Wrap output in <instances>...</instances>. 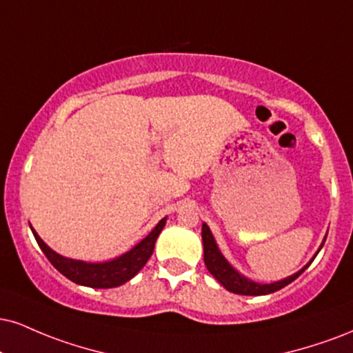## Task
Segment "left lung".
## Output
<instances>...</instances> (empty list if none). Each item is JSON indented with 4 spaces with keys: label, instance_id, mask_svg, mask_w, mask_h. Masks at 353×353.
Wrapping results in <instances>:
<instances>
[{
    "label": "left lung",
    "instance_id": "obj_1",
    "mask_svg": "<svg viewBox=\"0 0 353 353\" xmlns=\"http://www.w3.org/2000/svg\"><path fill=\"white\" fill-rule=\"evenodd\" d=\"M202 241H203V261H205L207 270L210 271V274L214 276L217 281L222 284L227 291L235 292V294H243V296H263V294H271V292L283 290L284 286L294 281L303 271L307 268L309 265H305L303 270H299L298 273L290 276V278L283 279V281H276L271 284H260L254 283L252 279L241 276L239 271H235L230 266V263L223 258V254L220 253L217 243H215L214 235H212L210 228L207 227V223L202 225ZM325 241V240H324ZM324 245V243H322ZM321 245V248H322Z\"/></svg>",
    "mask_w": 353,
    "mask_h": 353
}]
</instances>
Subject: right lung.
<instances>
[{
    "label": "right lung",
    "instance_id": "add662e5",
    "mask_svg": "<svg viewBox=\"0 0 353 353\" xmlns=\"http://www.w3.org/2000/svg\"><path fill=\"white\" fill-rule=\"evenodd\" d=\"M165 219L152 228V232L146 239L139 241L134 248H131L128 253L121 254L120 258L113 261L107 263H85L70 260V258H63L59 253H55L54 250H50L44 241L41 240V236L37 235L36 230L31 227L34 233V239H36L37 245L41 246V250L44 252L48 260L52 263V266L59 273H62L65 278H69L70 281L82 284V286L88 288H99V290H107V288H117L130 281L133 276L138 273L139 270L146 265V261L150 260L154 250V243L158 240L161 230L164 228Z\"/></svg>",
    "mask_w": 353,
    "mask_h": 353
}]
</instances>
